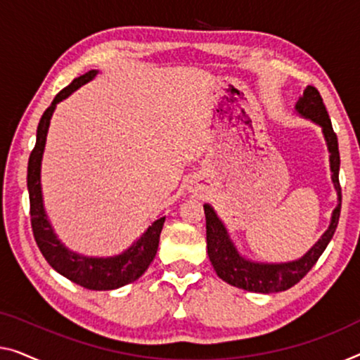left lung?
Instances as JSON below:
<instances>
[{
    "label": "left lung",
    "mask_w": 360,
    "mask_h": 360,
    "mask_svg": "<svg viewBox=\"0 0 360 360\" xmlns=\"http://www.w3.org/2000/svg\"><path fill=\"white\" fill-rule=\"evenodd\" d=\"M296 111L300 116L307 117L314 121L315 124L321 127L323 137L326 141V147L330 152V169H331V181L338 194V205L331 213L330 226L323 236L319 239V243L314 244L304 257L299 260L284 262V264H262V262H252L244 259L236 249L234 243L229 238V234L224 228L221 219L218 218L217 212L213 210L212 205L205 203L207 219V252L210 257V262L217 271V275L223 281L231 284V286L245 289L249 292H280L292 288L302 278L307 275L320 255L323 254L326 245L333 238L336 231L338 221H340L341 213V186H340V148H338V137L331 126V120L326 111L323 100H321L320 92L312 85H309L304 90V94L296 103Z\"/></svg>",
    "instance_id": "obj_1"
}]
</instances>
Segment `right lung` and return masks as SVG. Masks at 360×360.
<instances>
[{
    "label": "right lung",
    "mask_w": 360,
    "mask_h": 360,
    "mask_svg": "<svg viewBox=\"0 0 360 360\" xmlns=\"http://www.w3.org/2000/svg\"><path fill=\"white\" fill-rule=\"evenodd\" d=\"M98 71H89L84 76L74 79L66 89H63L55 96L53 103L43 112L37 127V142L32 150L29 166H27V189L30 198V223L34 231L35 243L45 260L60 275L79 284V286L94 289V291H110L124 286L141 278L148 265L152 264L158 250L160 234H162L165 217L152 223V226L134 243L131 248L115 257H85L69 250L60 239L56 238L50 221H48L45 208H43L40 169L41 157L45 150L46 134L50 127V120L56 105L68 98L80 85L92 80Z\"/></svg>",
    "instance_id": "right-lung-1"
}]
</instances>
